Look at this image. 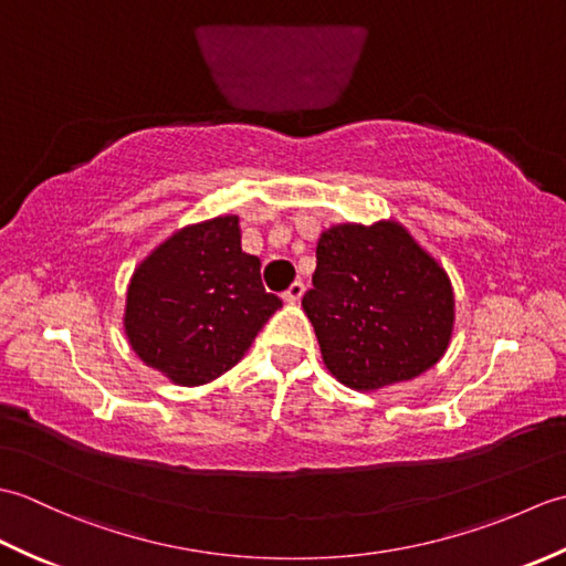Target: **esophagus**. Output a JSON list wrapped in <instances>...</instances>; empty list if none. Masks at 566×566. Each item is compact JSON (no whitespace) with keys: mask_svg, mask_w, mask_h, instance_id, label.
Instances as JSON below:
<instances>
[{"mask_svg":"<svg viewBox=\"0 0 566 566\" xmlns=\"http://www.w3.org/2000/svg\"><path fill=\"white\" fill-rule=\"evenodd\" d=\"M304 292H306V286H304V282H294V284L290 286V290H286V292L282 294V298H284V302H286V304H296V302H298V298H302V296H304Z\"/></svg>","mask_w":566,"mask_h":566,"instance_id":"esophagus-1","label":"esophagus"}]
</instances>
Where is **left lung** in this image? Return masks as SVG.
I'll use <instances>...</instances> for the list:
<instances>
[{
    "label": "left lung",
    "mask_w": 566,
    "mask_h": 566,
    "mask_svg": "<svg viewBox=\"0 0 566 566\" xmlns=\"http://www.w3.org/2000/svg\"><path fill=\"white\" fill-rule=\"evenodd\" d=\"M302 306L323 363L357 391L423 375L448 350L454 296L448 274L403 226L343 223L318 238Z\"/></svg>",
    "instance_id": "1"
}]
</instances>
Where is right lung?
<instances>
[{"label": "right lung", "instance_id": "obj_1", "mask_svg": "<svg viewBox=\"0 0 566 566\" xmlns=\"http://www.w3.org/2000/svg\"><path fill=\"white\" fill-rule=\"evenodd\" d=\"M260 260L240 248L238 216L182 228L138 264L126 296L136 355L182 387L231 369L276 308Z\"/></svg>", "mask_w": 566, "mask_h": 566}]
</instances>
